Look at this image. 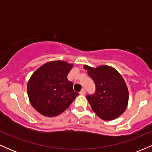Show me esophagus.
<instances>
[{"mask_svg": "<svg viewBox=\"0 0 152 152\" xmlns=\"http://www.w3.org/2000/svg\"><path fill=\"white\" fill-rule=\"evenodd\" d=\"M79 94H81V95H84V94H86V90H85L84 88H83V89L80 91Z\"/></svg>", "mask_w": 152, "mask_h": 152, "instance_id": "obj_1", "label": "esophagus"}]
</instances>
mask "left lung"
Listing matches in <instances>:
<instances>
[{
  "label": "left lung",
  "instance_id": "obj_1",
  "mask_svg": "<svg viewBox=\"0 0 152 152\" xmlns=\"http://www.w3.org/2000/svg\"><path fill=\"white\" fill-rule=\"evenodd\" d=\"M83 68L96 85V93L86 96L92 110L105 121L121 116L129 102V90L121 75L109 66L93 68L84 65Z\"/></svg>",
  "mask_w": 152,
  "mask_h": 152
}]
</instances>
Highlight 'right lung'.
Segmentation results:
<instances>
[{
	"label": "right lung",
	"mask_w": 152,
	"mask_h": 152,
	"mask_svg": "<svg viewBox=\"0 0 152 152\" xmlns=\"http://www.w3.org/2000/svg\"><path fill=\"white\" fill-rule=\"evenodd\" d=\"M74 64L53 61L40 66L28 81L27 93L33 107L48 117H54L69 108L78 95L67 78Z\"/></svg>",
	"instance_id": "1"
}]
</instances>
